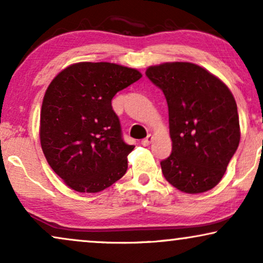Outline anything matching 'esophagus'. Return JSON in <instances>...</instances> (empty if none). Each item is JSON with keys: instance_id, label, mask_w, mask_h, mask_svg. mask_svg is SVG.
Wrapping results in <instances>:
<instances>
[{"instance_id": "1", "label": "esophagus", "mask_w": 263, "mask_h": 263, "mask_svg": "<svg viewBox=\"0 0 263 263\" xmlns=\"http://www.w3.org/2000/svg\"><path fill=\"white\" fill-rule=\"evenodd\" d=\"M152 140H153V136L152 135H147V138L146 139H143L142 141H141V145L142 146H145V147H147V146H149L151 145V142H152Z\"/></svg>"}]
</instances>
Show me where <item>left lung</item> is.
<instances>
[{
  "label": "left lung",
  "instance_id": "obj_1",
  "mask_svg": "<svg viewBox=\"0 0 263 263\" xmlns=\"http://www.w3.org/2000/svg\"><path fill=\"white\" fill-rule=\"evenodd\" d=\"M146 75L163 91L168 106L172 152L160 161L165 179L186 194L213 189L240 140L231 91L207 69L189 62L151 66Z\"/></svg>",
  "mask_w": 263,
  "mask_h": 263
}]
</instances>
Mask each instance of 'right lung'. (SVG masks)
<instances>
[{"instance_id": "add662e5", "label": "right lung", "mask_w": 263, "mask_h": 263, "mask_svg": "<svg viewBox=\"0 0 263 263\" xmlns=\"http://www.w3.org/2000/svg\"><path fill=\"white\" fill-rule=\"evenodd\" d=\"M141 77L116 63L79 62L60 71L46 88L42 149L55 174L75 192H102L127 171L135 146L122 139L111 100Z\"/></svg>"}]
</instances>
